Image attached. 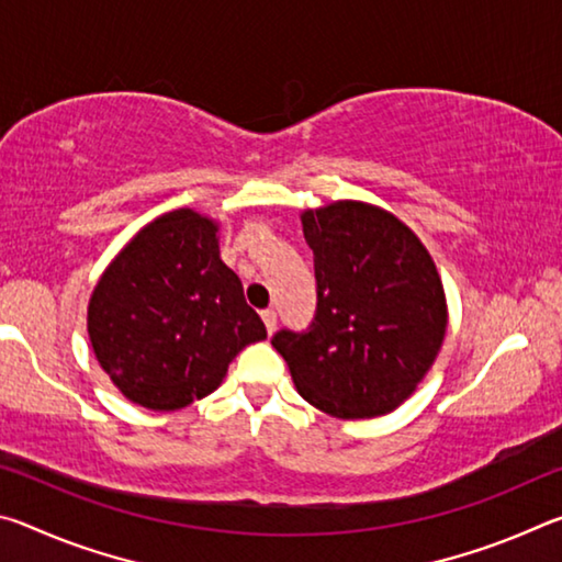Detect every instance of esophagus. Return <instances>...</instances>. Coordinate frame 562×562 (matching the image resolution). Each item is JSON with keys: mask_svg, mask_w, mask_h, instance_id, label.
I'll use <instances>...</instances> for the list:
<instances>
[{"mask_svg": "<svg viewBox=\"0 0 562 562\" xmlns=\"http://www.w3.org/2000/svg\"><path fill=\"white\" fill-rule=\"evenodd\" d=\"M262 322H265V327H268V331L272 335L274 327H278V312H274V310H262Z\"/></svg>", "mask_w": 562, "mask_h": 562, "instance_id": "esophagus-1", "label": "esophagus"}]
</instances>
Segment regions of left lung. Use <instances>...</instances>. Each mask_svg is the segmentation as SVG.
Here are the masks:
<instances>
[{
  "label": "left lung",
  "instance_id": "8db88e82",
  "mask_svg": "<svg viewBox=\"0 0 562 562\" xmlns=\"http://www.w3.org/2000/svg\"><path fill=\"white\" fill-rule=\"evenodd\" d=\"M302 231L315 255V317L300 331H274L272 347L322 412H392L443 341L446 297L431 255L402 221L364 203L307 211Z\"/></svg>",
  "mask_w": 562,
  "mask_h": 562
}]
</instances>
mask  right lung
I'll list each match as a JSON object with an SVG mask.
<instances>
[{
  "instance_id": "obj_1",
  "label": "right lung",
  "mask_w": 562,
  "mask_h": 562,
  "mask_svg": "<svg viewBox=\"0 0 562 562\" xmlns=\"http://www.w3.org/2000/svg\"><path fill=\"white\" fill-rule=\"evenodd\" d=\"M89 337L123 396L173 412L215 392L237 351L268 331L221 260L215 223L183 207L146 225L103 272Z\"/></svg>"
}]
</instances>
